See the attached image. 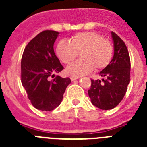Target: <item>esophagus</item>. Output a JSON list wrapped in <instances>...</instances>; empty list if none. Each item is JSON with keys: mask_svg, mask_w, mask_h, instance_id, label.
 I'll list each match as a JSON object with an SVG mask.
<instances>
[{"mask_svg": "<svg viewBox=\"0 0 147 147\" xmlns=\"http://www.w3.org/2000/svg\"><path fill=\"white\" fill-rule=\"evenodd\" d=\"M78 79H79V77H77V76H71V81H74V80H78Z\"/></svg>", "mask_w": 147, "mask_h": 147, "instance_id": "1", "label": "esophagus"}]
</instances>
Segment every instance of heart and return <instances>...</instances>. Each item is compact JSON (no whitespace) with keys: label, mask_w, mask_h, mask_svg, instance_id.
<instances>
[{"label":"heart","mask_w":147,"mask_h":147,"mask_svg":"<svg viewBox=\"0 0 147 147\" xmlns=\"http://www.w3.org/2000/svg\"><path fill=\"white\" fill-rule=\"evenodd\" d=\"M56 54L65 64L74 60L80 53L82 59L66 67L69 75L81 76L91 72L94 67L102 70L112 60L113 46L110 40L94 32H80L73 36L70 42L60 40L56 46Z\"/></svg>","instance_id":"heart-1"}]
</instances>
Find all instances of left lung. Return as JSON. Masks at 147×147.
<instances>
[{
    "instance_id": "obj_1",
    "label": "left lung",
    "mask_w": 147,
    "mask_h": 147,
    "mask_svg": "<svg viewBox=\"0 0 147 147\" xmlns=\"http://www.w3.org/2000/svg\"><path fill=\"white\" fill-rule=\"evenodd\" d=\"M114 55L107 67L99 75L102 81L91 80L88 95L94 106L102 110L116 107L124 98L130 81V58L124 41L113 32Z\"/></svg>"
}]
</instances>
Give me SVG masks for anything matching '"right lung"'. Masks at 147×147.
Masks as SVG:
<instances>
[{
    "label": "right lung",
    "instance_id": "add662e5",
    "mask_svg": "<svg viewBox=\"0 0 147 147\" xmlns=\"http://www.w3.org/2000/svg\"><path fill=\"white\" fill-rule=\"evenodd\" d=\"M59 32L43 31L32 39L24 49L21 59V82L35 108L51 111L62 102L70 78L57 76L63 70L54 51Z\"/></svg>",
    "mask_w": 147,
    "mask_h": 147
}]
</instances>
